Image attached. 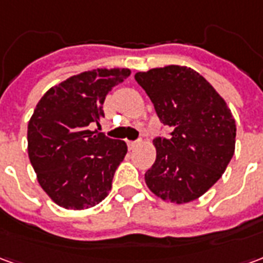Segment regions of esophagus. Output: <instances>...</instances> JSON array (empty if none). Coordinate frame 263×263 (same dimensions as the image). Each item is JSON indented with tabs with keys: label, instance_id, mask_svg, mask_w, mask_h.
<instances>
[{
	"label": "esophagus",
	"instance_id": "obj_1",
	"mask_svg": "<svg viewBox=\"0 0 263 263\" xmlns=\"http://www.w3.org/2000/svg\"><path fill=\"white\" fill-rule=\"evenodd\" d=\"M139 143H141L139 141H126V145H128V148H129V149L137 148Z\"/></svg>",
	"mask_w": 263,
	"mask_h": 263
}]
</instances>
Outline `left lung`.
Masks as SVG:
<instances>
[{
    "instance_id": "left-lung-1",
    "label": "left lung",
    "mask_w": 263,
    "mask_h": 263,
    "mask_svg": "<svg viewBox=\"0 0 263 263\" xmlns=\"http://www.w3.org/2000/svg\"><path fill=\"white\" fill-rule=\"evenodd\" d=\"M135 80L172 131L169 138L154 139L156 160L145 173L146 186L167 203L197 200L222 176L235 152L231 109L203 76L186 66L138 71Z\"/></svg>"
}]
</instances>
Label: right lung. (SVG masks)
Masks as SVG:
<instances>
[{
    "mask_svg": "<svg viewBox=\"0 0 263 263\" xmlns=\"http://www.w3.org/2000/svg\"><path fill=\"white\" fill-rule=\"evenodd\" d=\"M129 69H97L49 88L28 122V155L43 192L67 210L97 205L111 190L126 143L97 129L103 104Z\"/></svg>",
    "mask_w": 263,
    "mask_h": 263,
    "instance_id": "right-lung-1",
    "label": "right lung"
}]
</instances>
